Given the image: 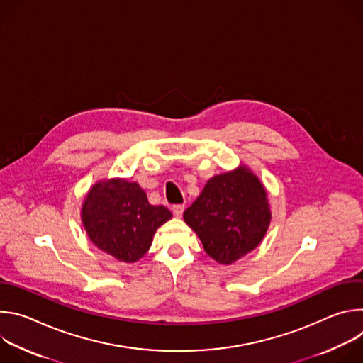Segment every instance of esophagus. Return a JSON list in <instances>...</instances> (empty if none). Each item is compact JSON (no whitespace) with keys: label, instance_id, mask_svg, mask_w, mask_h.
Wrapping results in <instances>:
<instances>
[{"label":"esophagus","instance_id":"1","mask_svg":"<svg viewBox=\"0 0 363 363\" xmlns=\"http://www.w3.org/2000/svg\"><path fill=\"white\" fill-rule=\"evenodd\" d=\"M184 210H185L184 205H174V206H172V213H174L175 217H181L182 213H184Z\"/></svg>","mask_w":363,"mask_h":363}]
</instances>
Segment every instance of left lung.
Instances as JSON below:
<instances>
[{"mask_svg": "<svg viewBox=\"0 0 363 363\" xmlns=\"http://www.w3.org/2000/svg\"><path fill=\"white\" fill-rule=\"evenodd\" d=\"M205 252L231 264L262 242L272 213L263 184L245 165L216 175L184 213Z\"/></svg>", "mask_w": 363, "mask_h": 363, "instance_id": "obj_1", "label": "left lung"}]
</instances>
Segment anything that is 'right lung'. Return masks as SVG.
Wrapping results in <instances>:
<instances>
[{"mask_svg":"<svg viewBox=\"0 0 363 363\" xmlns=\"http://www.w3.org/2000/svg\"><path fill=\"white\" fill-rule=\"evenodd\" d=\"M171 218L164 205L149 203L136 182L121 178L94 184L82 206V221L91 242L125 263L142 258L155 231Z\"/></svg>","mask_w":363,"mask_h":363,"instance_id":"obj_1","label":"right lung"}]
</instances>
